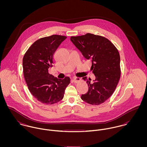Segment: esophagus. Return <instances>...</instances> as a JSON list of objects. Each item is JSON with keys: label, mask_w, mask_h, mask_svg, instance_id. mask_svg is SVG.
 <instances>
[{"label": "esophagus", "mask_w": 147, "mask_h": 147, "mask_svg": "<svg viewBox=\"0 0 147 147\" xmlns=\"http://www.w3.org/2000/svg\"><path fill=\"white\" fill-rule=\"evenodd\" d=\"M80 78H74L73 79H72V81L74 82V83H77L78 82H79L80 80Z\"/></svg>", "instance_id": "1"}]
</instances>
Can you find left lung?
Wrapping results in <instances>:
<instances>
[{
  "mask_svg": "<svg viewBox=\"0 0 147 147\" xmlns=\"http://www.w3.org/2000/svg\"><path fill=\"white\" fill-rule=\"evenodd\" d=\"M70 40L85 59L92 60L91 69L96 76L93 82L86 76L83 78L86 82L89 89L81 98L88 104L100 105L112 95L119 80V52L109 40L100 36L87 33L71 37Z\"/></svg>",
  "mask_w": 147,
  "mask_h": 147,
  "instance_id": "1",
  "label": "left lung"
}]
</instances>
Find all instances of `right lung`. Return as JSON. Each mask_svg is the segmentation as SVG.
<instances>
[{
	"label": "right lung",
	"instance_id": "obj_1",
	"mask_svg": "<svg viewBox=\"0 0 147 147\" xmlns=\"http://www.w3.org/2000/svg\"><path fill=\"white\" fill-rule=\"evenodd\" d=\"M67 37L52 35L34 42L22 59L23 73L28 89L40 102L52 105L63 99L65 89L70 83L67 76L63 79L49 74L54 54Z\"/></svg>",
	"mask_w": 147,
	"mask_h": 147
}]
</instances>
